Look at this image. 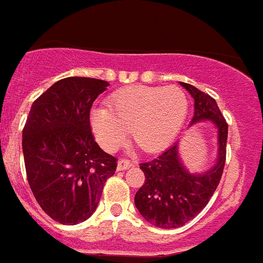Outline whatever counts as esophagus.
Segmentation results:
<instances>
[{
  "instance_id": "1",
  "label": "esophagus",
  "mask_w": 263,
  "mask_h": 263,
  "mask_svg": "<svg viewBox=\"0 0 263 263\" xmlns=\"http://www.w3.org/2000/svg\"><path fill=\"white\" fill-rule=\"evenodd\" d=\"M130 166H132V162L129 161V160H119L118 161V165H117V169L118 171H126V169H129Z\"/></svg>"
}]
</instances>
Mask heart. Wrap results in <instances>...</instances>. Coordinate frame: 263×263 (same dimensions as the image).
<instances>
[{
    "mask_svg": "<svg viewBox=\"0 0 263 263\" xmlns=\"http://www.w3.org/2000/svg\"><path fill=\"white\" fill-rule=\"evenodd\" d=\"M188 112V99L181 88L136 86L121 90L110 99V108L94 106L90 125L106 151H116L127 133L142 151L153 153L172 144Z\"/></svg>",
    "mask_w": 263,
    "mask_h": 263,
    "instance_id": "heart-1",
    "label": "heart"
}]
</instances>
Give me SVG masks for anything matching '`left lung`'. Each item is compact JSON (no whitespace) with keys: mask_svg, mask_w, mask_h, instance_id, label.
<instances>
[{"mask_svg":"<svg viewBox=\"0 0 263 263\" xmlns=\"http://www.w3.org/2000/svg\"><path fill=\"white\" fill-rule=\"evenodd\" d=\"M180 84L195 102L190 126L207 121L216 130V156L214 165L201 172H191L180 157L177 141L157 158L141 164L145 184L137 191L134 204L146 222L165 230L181 227L207 205L220 181L226 161L229 126L216 101L192 84Z\"/></svg>","mask_w":263,"mask_h":263,"instance_id":"1","label":"left lung"}]
</instances>
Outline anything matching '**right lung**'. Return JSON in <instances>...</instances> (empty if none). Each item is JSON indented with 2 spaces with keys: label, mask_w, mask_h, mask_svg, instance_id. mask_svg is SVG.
<instances>
[{
  "label": "right lung",
  "mask_w": 263,
  "mask_h": 263,
  "mask_svg": "<svg viewBox=\"0 0 263 263\" xmlns=\"http://www.w3.org/2000/svg\"><path fill=\"white\" fill-rule=\"evenodd\" d=\"M110 84L71 77L53 83L33 102L23 130L28 183L40 207L62 224H78L94 214L117 158L91 134L90 108Z\"/></svg>",
  "instance_id": "add662e5"
}]
</instances>
